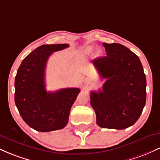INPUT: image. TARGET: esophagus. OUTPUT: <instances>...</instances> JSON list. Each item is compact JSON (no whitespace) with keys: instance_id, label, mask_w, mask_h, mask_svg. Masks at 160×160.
I'll list each match as a JSON object with an SVG mask.
<instances>
[{"instance_id":"obj_1","label":"esophagus","mask_w":160,"mask_h":160,"mask_svg":"<svg viewBox=\"0 0 160 160\" xmlns=\"http://www.w3.org/2000/svg\"><path fill=\"white\" fill-rule=\"evenodd\" d=\"M83 82H84V83H86V84L89 83V78H85L83 80Z\"/></svg>"}]
</instances>
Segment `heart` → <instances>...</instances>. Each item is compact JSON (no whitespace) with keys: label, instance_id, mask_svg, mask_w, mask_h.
<instances>
[{"label":"heart","instance_id":"obj_1","mask_svg":"<svg viewBox=\"0 0 160 160\" xmlns=\"http://www.w3.org/2000/svg\"><path fill=\"white\" fill-rule=\"evenodd\" d=\"M88 50H89V51H90V49H88Z\"/></svg>","mask_w":160,"mask_h":160}]
</instances>
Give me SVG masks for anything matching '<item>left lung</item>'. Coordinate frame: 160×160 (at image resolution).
Returning a JSON list of instances; mask_svg holds the SVG:
<instances>
[{
    "label": "left lung",
    "instance_id": "left-lung-1",
    "mask_svg": "<svg viewBox=\"0 0 160 160\" xmlns=\"http://www.w3.org/2000/svg\"><path fill=\"white\" fill-rule=\"evenodd\" d=\"M107 56L92 63L101 78L102 90L92 91L90 104L98 126L123 129L138 120L146 103V77L139 58L120 43H106Z\"/></svg>",
    "mask_w": 160,
    "mask_h": 160
}]
</instances>
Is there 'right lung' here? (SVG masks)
Wrapping results in <instances>:
<instances>
[{
    "label": "right lung",
    "instance_id": "right-lung-1",
    "mask_svg": "<svg viewBox=\"0 0 160 160\" xmlns=\"http://www.w3.org/2000/svg\"><path fill=\"white\" fill-rule=\"evenodd\" d=\"M69 45H42L22 62L15 78V103L22 118L38 132L55 131L65 127L71 108L80 93L78 88L47 92L45 70L49 57Z\"/></svg>",
    "mask_w": 160,
    "mask_h": 160
}]
</instances>
